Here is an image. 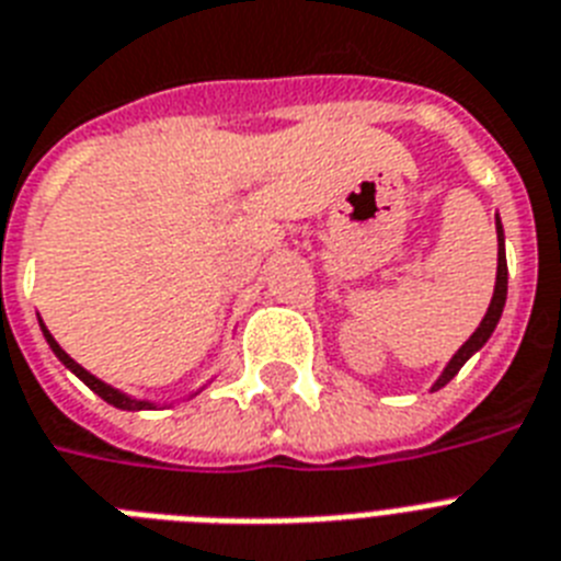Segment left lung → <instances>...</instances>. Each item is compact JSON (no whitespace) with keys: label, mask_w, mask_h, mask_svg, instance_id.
Instances as JSON below:
<instances>
[{"label":"left lung","mask_w":561,"mask_h":561,"mask_svg":"<svg viewBox=\"0 0 561 561\" xmlns=\"http://www.w3.org/2000/svg\"><path fill=\"white\" fill-rule=\"evenodd\" d=\"M495 233H499V271H495V290H493V299H490V308H486L484 320H481V325L472 331L470 340H467V343H463L461 348L453 354V359L446 363V368L440 371L438 380H435L432 391H438L440 386L449 383V380H453V377L461 371L463 363H467V359H470L478 348H484V343L490 340V336H493L495 325H499V320H502L504 302H507V256H504L502 218H495Z\"/></svg>","instance_id":"obj_1"}]
</instances>
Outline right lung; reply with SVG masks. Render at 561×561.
<instances>
[{"mask_svg": "<svg viewBox=\"0 0 561 561\" xmlns=\"http://www.w3.org/2000/svg\"><path fill=\"white\" fill-rule=\"evenodd\" d=\"M39 328H43L45 343L51 345V352L57 354L59 363H62V366H66L68 371H75V375L80 377V380H83V383L89 386V389L94 391V394H100V398L106 400V403H112V407H117V409H126V412H140V409H154L152 400H135V398H129V394H123L121 389H112V386H108V383H103V380H98V377L91 375V371H85V368L80 366V363H75V359L68 357V354L62 352V348H59V343L51 336V331L45 328L43 320H39ZM202 389H204V386H202ZM202 389H198V391H202ZM198 391H193L190 398H195Z\"/></svg>", "mask_w": 561, "mask_h": 561, "instance_id": "1", "label": "right lung"}]
</instances>
